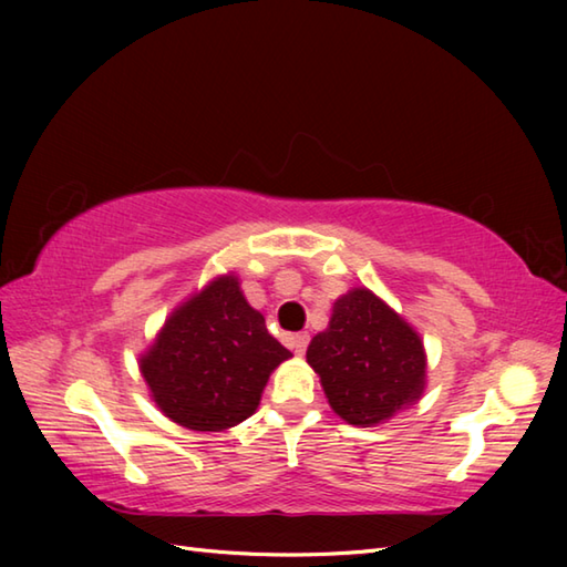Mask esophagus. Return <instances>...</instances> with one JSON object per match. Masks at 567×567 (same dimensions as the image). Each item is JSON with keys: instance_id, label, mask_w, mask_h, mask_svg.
<instances>
[{"instance_id": "esophagus-1", "label": "esophagus", "mask_w": 567, "mask_h": 567, "mask_svg": "<svg viewBox=\"0 0 567 567\" xmlns=\"http://www.w3.org/2000/svg\"><path fill=\"white\" fill-rule=\"evenodd\" d=\"M290 346H292V351H295L297 355H305L307 346H309V333H307V331H302V333H295L292 339H290Z\"/></svg>"}]
</instances>
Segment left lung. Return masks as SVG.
Returning <instances> with one entry per match:
<instances>
[{
  "label": "left lung",
  "mask_w": 567,
  "mask_h": 567,
  "mask_svg": "<svg viewBox=\"0 0 567 567\" xmlns=\"http://www.w3.org/2000/svg\"><path fill=\"white\" fill-rule=\"evenodd\" d=\"M307 363L329 406L351 426H380L426 390L419 331L368 287L336 299L329 327L307 348Z\"/></svg>",
  "instance_id": "left-lung-1"
}]
</instances>
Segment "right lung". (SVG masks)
<instances>
[{"mask_svg":"<svg viewBox=\"0 0 567 567\" xmlns=\"http://www.w3.org/2000/svg\"><path fill=\"white\" fill-rule=\"evenodd\" d=\"M292 353L265 329L234 272L189 295L165 319L138 368L151 400L189 431H226L256 414L272 370Z\"/></svg>","mask_w":567,"mask_h":567,"instance_id":"1","label":"right lung"}]
</instances>
